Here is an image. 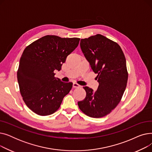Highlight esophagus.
I'll list each match as a JSON object with an SVG mask.
<instances>
[{"label":"esophagus","instance_id":"1","mask_svg":"<svg viewBox=\"0 0 152 152\" xmlns=\"http://www.w3.org/2000/svg\"><path fill=\"white\" fill-rule=\"evenodd\" d=\"M73 87H74V88H78V87H80L81 86L79 85L78 84H77V83H74L73 84Z\"/></svg>","mask_w":152,"mask_h":152}]
</instances>
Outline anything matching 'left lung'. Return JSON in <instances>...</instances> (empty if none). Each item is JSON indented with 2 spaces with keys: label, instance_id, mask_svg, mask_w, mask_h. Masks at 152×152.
<instances>
[{
  "label": "left lung",
  "instance_id": "1",
  "mask_svg": "<svg viewBox=\"0 0 152 152\" xmlns=\"http://www.w3.org/2000/svg\"><path fill=\"white\" fill-rule=\"evenodd\" d=\"M81 49L99 83L97 91L84 87L85 99L77 105L88 116L99 118L111 112L121 101L128 73L124 53L116 42L101 34L82 39Z\"/></svg>",
  "mask_w": 152,
  "mask_h": 152
}]
</instances>
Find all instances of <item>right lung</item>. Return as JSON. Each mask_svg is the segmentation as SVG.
<instances>
[{
	"instance_id": "add662e5",
	"label": "right lung",
	"mask_w": 152,
	"mask_h": 152,
	"mask_svg": "<svg viewBox=\"0 0 152 152\" xmlns=\"http://www.w3.org/2000/svg\"><path fill=\"white\" fill-rule=\"evenodd\" d=\"M80 39L47 35L24 50L17 71L20 91L27 107L40 116L55 113L71 91L73 83L55 77Z\"/></svg>"
}]
</instances>
